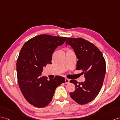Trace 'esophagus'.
<instances>
[{
  "mask_svg": "<svg viewBox=\"0 0 120 120\" xmlns=\"http://www.w3.org/2000/svg\"><path fill=\"white\" fill-rule=\"evenodd\" d=\"M70 82V80L66 78L65 79V83L66 84H68Z\"/></svg>",
  "mask_w": 120,
  "mask_h": 120,
  "instance_id": "esophagus-1",
  "label": "esophagus"
}]
</instances>
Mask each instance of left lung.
<instances>
[{
    "label": "left lung",
    "instance_id": "8db88e82",
    "mask_svg": "<svg viewBox=\"0 0 120 120\" xmlns=\"http://www.w3.org/2000/svg\"><path fill=\"white\" fill-rule=\"evenodd\" d=\"M66 44L73 49L78 60L76 70H82L86 78L84 82L72 79L76 90L70 93L73 100L85 104L96 97L102 86L106 73V63L102 53L93 44L82 38H68Z\"/></svg>",
    "mask_w": 120,
    "mask_h": 120
}]
</instances>
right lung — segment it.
Returning <instances> with one entry per match:
<instances>
[{
  "mask_svg": "<svg viewBox=\"0 0 120 120\" xmlns=\"http://www.w3.org/2000/svg\"><path fill=\"white\" fill-rule=\"evenodd\" d=\"M67 37L40 34L26 42L17 61L18 84L24 98L35 107H45L52 101L56 87L65 78L56 76L47 80L42 76L43 68L51 64L52 54L63 45Z\"/></svg>",
  "mask_w": 120,
  "mask_h": 120,
  "instance_id": "1",
  "label": "right lung"
}]
</instances>
